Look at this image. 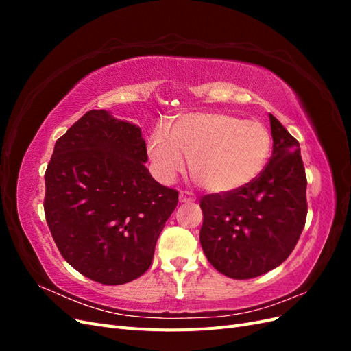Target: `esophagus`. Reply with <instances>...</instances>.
I'll return each instance as SVG.
<instances>
[{
    "mask_svg": "<svg viewBox=\"0 0 351 351\" xmlns=\"http://www.w3.org/2000/svg\"><path fill=\"white\" fill-rule=\"evenodd\" d=\"M178 199H180V204H189V202H195L196 200V197L190 192H182V193H180Z\"/></svg>",
    "mask_w": 351,
    "mask_h": 351,
    "instance_id": "34e87169",
    "label": "esophagus"
}]
</instances>
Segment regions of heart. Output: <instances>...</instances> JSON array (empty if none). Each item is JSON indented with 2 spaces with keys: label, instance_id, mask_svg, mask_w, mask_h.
Returning a JSON list of instances; mask_svg holds the SVG:
<instances>
[{
  "label": "heart",
  "instance_id": "1",
  "mask_svg": "<svg viewBox=\"0 0 351 351\" xmlns=\"http://www.w3.org/2000/svg\"><path fill=\"white\" fill-rule=\"evenodd\" d=\"M271 151L267 125L227 112L186 114L173 124L171 133L155 130L147 141V155L162 182L182 173L189 158L190 174L212 193L250 184L263 171Z\"/></svg>",
  "mask_w": 351,
  "mask_h": 351
}]
</instances>
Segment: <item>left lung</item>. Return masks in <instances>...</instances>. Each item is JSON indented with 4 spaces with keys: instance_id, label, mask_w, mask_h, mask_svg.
<instances>
[{
    "instance_id": "left-lung-1",
    "label": "left lung",
    "mask_w": 351,
    "mask_h": 351,
    "mask_svg": "<svg viewBox=\"0 0 351 351\" xmlns=\"http://www.w3.org/2000/svg\"><path fill=\"white\" fill-rule=\"evenodd\" d=\"M272 156L263 171L234 192L200 199V244L212 267L234 280L277 268L303 231L307 180L300 145L269 114Z\"/></svg>"
}]
</instances>
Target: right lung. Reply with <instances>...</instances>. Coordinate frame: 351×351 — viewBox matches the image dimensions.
<instances>
[{"label":"right lung","mask_w":351,"mask_h":351,"mask_svg":"<svg viewBox=\"0 0 351 351\" xmlns=\"http://www.w3.org/2000/svg\"><path fill=\"white\" fill-rule=\"evenodd\" d=\"M142 130L90 110L56 142L45 171V217L60 253L105 285L139 278L178 192L152 178Z\"/></svg>","instance_id":"add662e5"}]
</instances>
